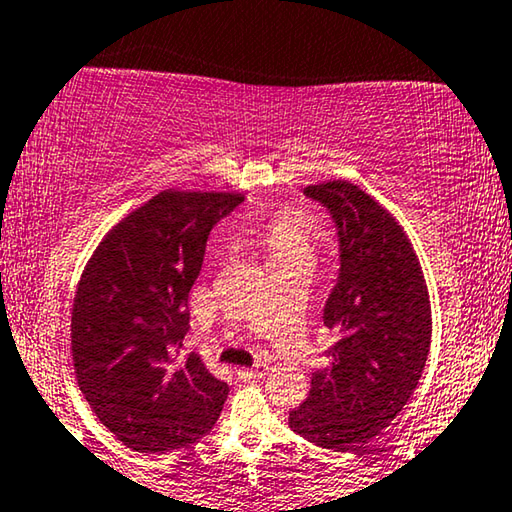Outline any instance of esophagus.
Here are the masks:
<instances>
[{"label":"esophagus","instance_id":"34e87169","mask_svg":"<svg viewBox=\"0 0 512 512\" xmlns=\"http://www.w3.org/2000/svg\"><path fill=\"white\" fill-rule=\"evenodd\" d=\"M266 371H269V366L257 364L255 369H236V376H239L241 380H255V378H262Z\"/></svg>","mask_w":512,"mask_h":512}]
</instances>
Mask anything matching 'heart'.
<instances>
[{"instance_id": "obj_1", "label": "heart", "mask_w": 512, "mask_h": 512, "mask_svg": "<svg viewBox=\"0 0 512 512\" xmlns=\"http://www.w3.org/2000/svg\"><path fill=\"white\" fill-rule=\"evenodd\" d=\"M315 241H318V227L304 213L287 211L273 215L262 232V243L271 257V264L313 257Z\"/></svg>"}]
</instances>
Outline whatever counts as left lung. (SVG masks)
<instances>
[{"label": "left lung", "mask_w": 512, "mask_h": 512, "mask_svg": "<svg viewBox=\"0 0 512 512\" xmlns=\"http://www.w3.org/2000/svg\"><path fill=\"white\" fill-rule=\"evenodd\" d=\"M304 194L338 229L341 269L322 313L338 341L290 427L320 448L359 450L413 397L431 343L429 292L406 232L371 194L348 181Z\"/></svg>", "instance_id": "left-lung-1"}]
</instances>
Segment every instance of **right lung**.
I'll list each match as a JSON object with an SVG mask.
<instances>
[{
	"instance_id": "right-lung-1",
	"label": "right lung",
	"mask_w": 512,
	"mask_h": 512,
	"mask_svg": "<svg viewBox=\"0 0 512 512\" xmlns=\"http://www.w3.org/2000/svg\"><path fill=\"white\" fill-rule=\"evenodd\" d=\"M241 201L164 190L122 218L85 264L71 308L76 380L127 448H185L218 422L229 385L181 348L208 234Z\"/></svg>"
}]
</instances>
